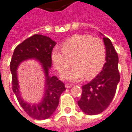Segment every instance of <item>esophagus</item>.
I'll use <instances>...</instances> for the list:
<instances>
[{
	"label": "esophagus",
	"mask_w": 132,
	"mask_h": 132,
	"mask_svg": "<svg viewBox=\"0 0 132 132\" xmlns=\"http://www.w3.org/2000/svg\"><path fill=\"white\" fill-rule=\"evenodd\" d=\"M72 85H71V84H69V83H67V84H66V85H65V87H66V88H67V89H69V88H71V87H72Z\"/></svg>",
	"instance_id": "esophagus-1"
}]
</instances>
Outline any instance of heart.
I'll return each mask as SVG.
<instances>
[{
  "label": "heart",
  "mask_w": 132,
  "mask_h": 132,
  "mask_svg": "<svg viewBox=\"0 0 132 132\" xmlns=\"http://www.w3.org/2000/svg\"><path fill=\"white\" fill-rule=\"evenodd\" d=\"M62 50L54 48L51 59L54 66L63 73L72 63L74 66L63 78L71 81L94 78L105 63L106 46L103 40L88 35H75L62 44Z\"/></svg>",
  "instance_id": "1"
}]
</instances>
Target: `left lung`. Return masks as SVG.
Instances as JSON below:
<instances>
[{"label": "left lung", "mask_w": 132, "mask_h": 132, "mask_svg": "<svg viewBox=\"0 0 132 132\" xmlns=\"http://www.w3.org/2000/svg\"><path fill=\"white\" fill-rule=\"evenodd\" d=\"M103 40L106 46V63L95 78L82 86L81 98L78 101L82 111L89 116L99 114L108 108L120 80L118 54L110 39L103 37Z\"/></svg>", "instance_id": "left-lung-1"}]
</instances>
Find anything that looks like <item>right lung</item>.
Masks as SVG:
<instances>
[{
    "instance_id": "obj_1",
    "label": "right lung",
    "mask_w": 132,
    "mask_h": 132,
    "mask_svg": "<svg viewBox=\"0 0 132 132\" xmlns=\"http://www.w3.org/2000/svg\"><path fill=\"white\" fill-rule=\"evenodd\" d=\"M56 44L47 36L35 34L16 46L10 61L12 90L21 108L30 117L36 120L50 118L58 106L61 94L66 90L65 85L56 76H49V69L52 66V51ZM29 59L38 61L45 74L44 97L38 104L24 101L20 93L16 71L20 63Z\"/></svg>"
}]
</instances>
